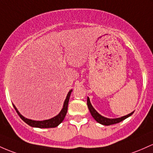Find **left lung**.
Wrapping results in <instances>:
<instances>
[{"label":"left lung","mask_w":153,"mask_h":153,"mask_svg":"<svg viewBox=\"0 0 153 153\" xmlns=\"http://www.w3.org/2000/svg\"><path fill=\"white\" fill-rule=\"evenodd\" d=\"M87 106H88V108H89V110H90L92 117L95 118V121H97V122L101 123V124L105 125V126H109V125L115 124V123L121 122V121H122L124 119H126V118L129 117L130 116H131L134 113V112H132V113H131V114L126 115V116H123V117H121V118H112V119H111V118H107L105 117H103V116H101L100 114H99L98 113L95 111V108L92 107V105H91L89 97H87Z\"/></svg>","instance_id":"8db88e82"}]
</instances>
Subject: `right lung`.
Instances as JSON below:
<instances>
[{"instance_id": "right-lung-1", "label": "right lung", "mask_w": 153, "mask_h": 153, "mask_svg": "<svg viewBox=\"0 0 153 153\" xmlns=\"http://www.w3.org/2000/svg\"><path fill=\"white\" fill-rule=\"evenodd\" d=\"M71 91L70 90L68 92L67 96H66V98L65 100L64 103H63V107L62 110H61V112L59 113V114L58 116H56V117L51 118V119L48 120H45V121H32V120L30 119H27L22 116L21 114L19 113V111H17L16 108L15 107L14 105H13V108H14L15 110H16V113L18 114L19 117L23 120L26 123H27L30 126H32V127H37V128H54L58 126V125L60 124L61 122L63 121V120L64 119L65 116H66V113H67V110H68V100H69V97L70 95H71Z\"/></svg>"}]
</instances>
